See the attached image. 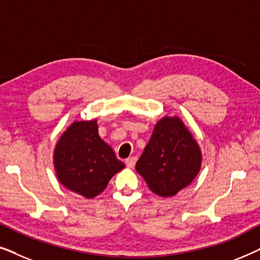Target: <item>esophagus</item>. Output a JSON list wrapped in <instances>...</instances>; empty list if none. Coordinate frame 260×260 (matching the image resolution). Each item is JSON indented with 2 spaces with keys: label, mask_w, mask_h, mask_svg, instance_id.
Instances as JSON below:
<instances>
[{
  "label": "esophagus",
  "mask_w": 260,
  "mask_h": 260,
  "mask_svg": "<svg viewBox=\"0 0 260 260\" xmlns=\"http://www.w3.org/2000/svg\"><path fill=\"white\" fill-rule=\"evenodd\" d=\"M135 163H136V157H129L125 159V165L127 168H134Z\"/></svg>",
  "instance_id": "esophagus-1"
}]
</instances>
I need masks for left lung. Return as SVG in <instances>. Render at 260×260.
Here are the masks:
<instances>
[{"label":"left lung","instance_id":"obj_1","mask_svg":"<svg viewBox=\"0 0 260 260\" xmlns=\"http://www.w3.org/2000/svg\"><path fill=\"white\" fill-rule=\"evenodd\" d=\"M201 167L200 148L182 120L163 118L156 124L150 141L136 163L148 187L168 198L188 186Z\"/></svg>","mask_w":260,"mask_h":260}]
</instances>
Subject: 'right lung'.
Listing matches in <instances>:
<instances>
[{"instance_id": "add662e5", "label": "right lung", "mask_w": 260, "mask_h": 260, "mask_svg": "<svg viewBox=\"0 0 260 260\" xmlns=\"http://www.w3.org/2000/svg\"><path fill=\"white\" fill-rule=\"evenodd\" d=\"M54 165L63 186L87 199L101 194L124 163L99 137L95 120L74 122L55 147Z\"/></svg>"}]
</instances>
